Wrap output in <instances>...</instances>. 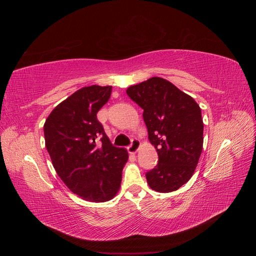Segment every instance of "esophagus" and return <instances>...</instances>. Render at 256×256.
Segmentation results:
<instances>
[{
    "label": "esophagus",
    "mask_w": 256,
    "mask_h": 256,
    "mask_svg": "<svg viewBox=\"0 0 256 256\" xmlns=\"http://www.w3.org/2000/svg\"><path fill=\"white\" fill-rule=\"evenodd\" d=\"M138 148H140V141L132 140V143H131L130 146H128V152L129 154H136Z\"/></svg>",
    "instance_id": "obj_1"
}]
</instances>
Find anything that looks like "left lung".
Returning <instances> with one entry per match:
<instances>
[{"label":"left lung","instance_id":"1","mask_svg":"<svg viewBox=\"0 0 256 256\" xmlns=\"http://www.w3.org/2000/svg\"><path fill=\"white\" fill-rule=\"evenodd\" d=\"M144 110L148 140L159 162L146 173L150 187L162 193L176 191L194 173L203 150L204 124L196 102L173 83L152 78L126 90Z\"/></svg>","mask_w":256,"mask_h":256}]
</instances>
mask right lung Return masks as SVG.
Returning a JSON list of instances; mask_svg holds the SVG:
<instances>
[{"label": "right lung", "instance_id": "add662e5", "mask_svg": "<svg viewBox=\"0 0 256 256\" xmlns=\"http://www.w3.org/2000/svg\"><path fill=\"white\" fill-rule=\"evenodd\" d=\"M112 86H84L58 104L44 125V142L60 180L81 198L112 200L120 190L128 152L111 144L97 112Z\"/></svg>", "mask_w": 256, "mask_h": 256}]
</instances>
